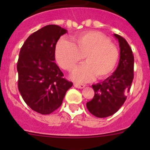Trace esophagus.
Masks as SVG:
<instances>
[{
    "label": "esophagus",
    "instance_id": "obj_1",
    "mask_svg": "<svg viewBox=\"0 0 150 150\" xmlns=\"http://www.w3.org/2000/svg\"><path fill=\"white\" fill-rule=\"evenodd\" d=\"M74 87H76V88H83L86 86L84 84H79V83H74Z\"/></svg>",
    "mask_w": 150,
    "mask_h": 150
}]
</instances>
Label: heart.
<instances>
[{
	"instance_id": "heart-1",
	"label": "heart",
	"mask_w": 150,
	"mask_h": 150,
	"mask_svg": "<svg viewBox=\"0 0 150 150\" xmlns=\"http://www.w3.org/2000/svg\"><path fill=\"white\" fill-rule=\"evenodd\" d=\"M74 42L61 39L55 50V60L64 70L71 71L86 57V63L75 69L72 78L78 82H90L109 76L117 65L120 52L107 36L97 31H86L74 38Z\"/></svg>"
}]
</instances>
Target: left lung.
<instances>
[{"mask_svg":"<svg viewBox=\"0 0 150 150\" xmlns=\"http://www.w3.org/2000/svg\"><path fill=\"white\" fill-rule=\"evenodd\" d=\"M120 47L119 65L111 76L101 83L92 85L95 95L86 103L87 109L96 117L105 118L119 110L129 92L134 79V55L125 39L114 34Z\"/></svg>","mask_w":150,"mask_h":150,"instance_id":"1","label":"left lung"}]
</instances>
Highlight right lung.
<instances>
[{
  "mask_svg": "<svg viewBox=\"0 0 150 150\" xmlns=\"http://www.w3.org/2000/svg\"><path fill=\"white\" fill-rule=\"evenodd\" d=\"M67 30L49 25L30 34L19 52L18 88L22 98L33 110L50 114L62 105L72 82L55 63L56 43Z\"/></svg>",
  "mask_w": 150,
  "mask_h": 150,
  "instance_id": "add662e5",
  "label": "right lung"
}]
</instances>
